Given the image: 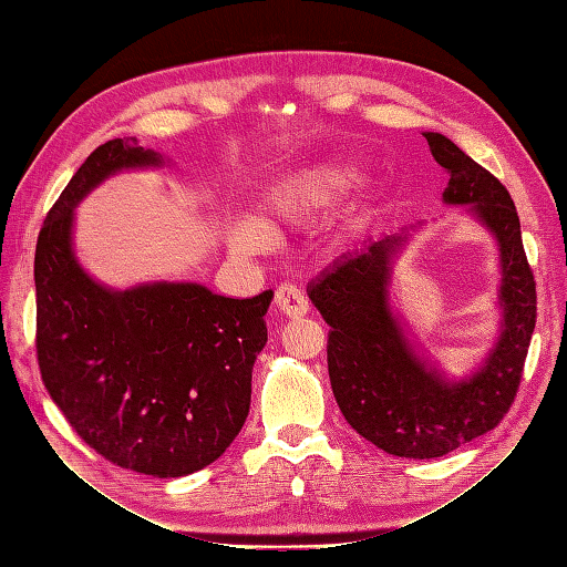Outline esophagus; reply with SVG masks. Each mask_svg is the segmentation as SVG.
Returning a JSON list of instances; mask_svg holds the SVG:
<instances>
[{"label": "esophagus", "instance_id": "1", "mask_svg": "<svg viewBox=\"0 0 567 567\" xmlns=\"http://www.w3.org/2000/svg\"><path fill=\"white\" fill-rule=\"evenodd\" d=\"M274 305L288 317V319H300L310 312V302H307L302 290L296 284H281L274 293Z\"/></svg>", "mask_w": 567, "mask_h": 567}]
</instances>
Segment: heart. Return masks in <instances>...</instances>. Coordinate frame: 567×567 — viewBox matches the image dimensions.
<instances>
[{"mask_svg":"<svg viewBox=\"0 0 567 567\" xmlns=\"http://www.w3.org/2000/svg\"><path fill=\"white\" fill-rule=\"evenodd\" d=\"M362 161L342 153L288 169L262 188L257 200L260 219L250 215L229 219V246L244 255L269 250L274 238L267 225H296L329 213L362 182Z\"/></svg>","mask_w":567,"mask_h":567,"instance_id":"heart-1","label":"heart"}]
</instances>
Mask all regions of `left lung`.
I'll use <instances>...</instances> for the list:
<instances>
[{
    "label": "left lung",
    "mask_w": 567,
    "mask_h": 567,
    "mask_svg": "<svg viewBox=\"0 0 567 567\" xmlns=\"http://www.w3.org/2000/svg\"><path fill=\"white\" fill-rule=\"evenodd\" d=\"M433 158L450 173L442 203L463 208L499 250V331L477 367L447 375L421 354L392 302L394 260L423 225L402 227L342 255L307 288L331 326L329 375L336 402L354 431L404 458H435L496 427L520 385L537 319L535 277L520 219L506 186L440 132H423Z\"/></svg>",
    "instance_id": "obj_1"
}]
</instances>
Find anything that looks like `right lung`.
<instances>
[{
	"label": "right lung",
	"mask_w": 567,
	"mask_h": 567,
	"mask_svg": "<svg viewBox=\"0 0 567 567\" xmlns=\"http://www.w3.org/2000/svg\"><path fill=\"white\" fill-rule=\"evenodd\" d=\"M167 161L134 136L101 144L49 210L35 250L44 388L92 450L153 477L210 466L241 431L274 298H227L196 281L111 288L80 265L78 205L117 173Z\"/></svg>",
	"instance_id": "add662e5"
}]
</instances>
